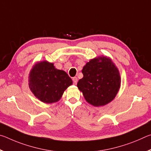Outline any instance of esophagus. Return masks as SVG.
Segmentation results:
<instances>
[{
    "label": "esophagus",
    "mask_w": 151,
    "mask_h": 151,
    "mask_svg": "<svg viewBox=\"0 0 151 151\" xmlns=\"http://www.w3.org/2000/svg\"><path fill=\"white\" fill-rule=\"evenodd\" d=\"M73 83L75 84V85H76V84L77 83V82H78V78L76 77H74L73 78Z\"/></svg>",
    "instance_id": "esophagus-1"
}]
</instances>
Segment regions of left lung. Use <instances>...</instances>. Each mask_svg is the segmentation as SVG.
<instances>
[{
	"label": "left lung",
	"mask_w": 151,
	"mask_h": 151,
	"mask_svg": "<svg viewBox=\"0 0 151 151\" xmlns=\"http://www.w3.org/2000/svg\"><path fill=\"white\" fill-rule=\"evenodd\" d=\"M83 78L77 83L86 101L98 107L113 100L121 87L119 70L111 58L99 56L91 59L83 66Z\"/></svg>",
	"instance_id": "left-lung-1"
}]
</instances>
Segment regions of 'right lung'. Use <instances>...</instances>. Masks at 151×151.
I'll return each mask as SVG.
<instances>
[{
  "instance_id": "add662e5",
  "label": "right lung",
  "mask_w": 151,
  "mask_h": 151,
  "mask_svg": "<svg viewBox=\"0 0 151 151\" xmlns=\"http://www.w3.org/2000/svg\"><path fill=\"white\" fill-rule=\"evenodd\" d=\"M73 81L65 71L55 68L54 63L39 61L32 66L29 76V86L33 94L44 103H57Z\"/></svg>"
}]
</instances>
